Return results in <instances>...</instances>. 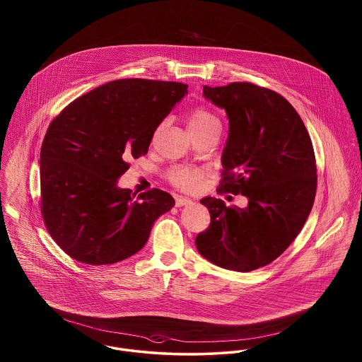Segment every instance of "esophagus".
Masks as SVG:
<instances>
[{
    "instance_id": "esophagus-1",
    "label": "esophagus",
    "mask_w": 362,
    "mask_h": 362,
    "mask_svg": "<svg viewBox=\"0 0 362 362\" xmlns=\"http://www.w3.org/2000/svg\"><path fill=\"white\" fill-rule=\"evenodd\" d=\"M192 204V201L189 199V198H183V197H179V198H176V206H186V205H191Z\"/></svg>"
}]
</instances>
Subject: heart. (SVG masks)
Here are the masks:
<instances>
[{"label": "heart", "mask_w": 362, "mask_h": 362, "mask_svg": "<svg viewBox=\"0 0 362 362\" xmlns=\"http://www.w3.org/2000/svg\"><path fill=\"white\" fill-rule=\"evenodd\" d=\"M189 127L194 136L202 134L213 127H220L217 117L204 107H195L189 114ZM205 177V171L198 168L176 167L168 173L171 183L183 189H197Z\"/></svg>", "instance_id": "obj_1"}]
</instances>
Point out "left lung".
Instances as JSON below:
<instances>
[{"mask_svg":"<svg viewBox=\"0 0 362 362\" xmlns=\"http://www.w3.org/2000/svg\"><path fill=\"white\" fill-rule=\"evenodd\" d=\"M229 119L218 194H241L245 207L206 197L210 225L195 245L209 262L247 273L278 258L305 224L316 194L310 134L297 111L274 90L251 83L204 86Z\"/></svg>","mask_w":362,"mask_h":362,"instance_id":"obj_1","label":"left lung"}]
</instances>
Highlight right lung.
I'll return each instance as SVG.
<instances>
[{
    "label": "right lung",
    "instance_id": "right-lung-1",
    "mask_svg": "<svg viewBox=\"0 0 362 362\" xmlns=\"http://www.w3.org/2000/svg\"><path fill=\"white\" fill-rule=\"evenodd\" d=\"M187 84L124 78L80 96L52 119L40 149V211L54 241L86 264H111L145 245L173 209L163 189H119L129 160L148 153Z\"/></svg>",
    "mask_w": 362,
    "mask_h": 362
}]
</instances>
